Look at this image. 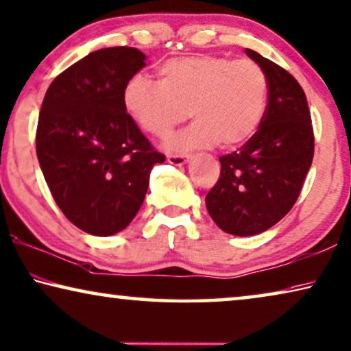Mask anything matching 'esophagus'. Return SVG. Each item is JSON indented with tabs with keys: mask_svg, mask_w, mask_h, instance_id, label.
<instances>
[{
	"mask_svg": "<svg viewBox=\"0 0 351 351\" xmlns=\"http://www.w3.org/2000/svg\"><path fill=\"white\" fill-rule=\"evenodd\" d=\"M189 159H191V156H189V154H170V156H167V160H169V162L173 164V165H184L186 162H189Z\"/></svg>",
	"mask_w": 351,
	"mask_h": 351,
	"instance_id": "34e87169",
	"label": "esophagus"
}]
</instances>
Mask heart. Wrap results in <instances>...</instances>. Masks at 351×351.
<instances>
[{
  "mask_svg": "<svg viewBox=\"0 0 351 351\" xmlns=\"http://www.w3.org/2000/svg\"><path fill=\"white\" fill-rule=\"evenodd\" d=\"M159 82L132 76L123 106L142 131L164 137L189 114L195 123L169 142L171 149L206 148L219 142L234 148L247 142L264 119L269 82L250 59L189 56L159 66Z\"/></svg>",
  "mask_w": 351,
  "mask_h": 351,
  "instance_id": "b5f03b06",
  "label": "heart"
}]
</instances>
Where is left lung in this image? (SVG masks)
<instances>
[{
    "label": "left lung",
    "mask_w": 351,
    "mask_h": 351,
    "mask_svg": "<svg viewBox=\"0 0 351 351\" xmlns=\"http://www.w3.org/2000/svg\"><path fill=\"white\" fill-rule=\"evenodd\" d=\"M245 53L269 82L265 114L247 143L219 159L220 178L206 195L215 225L241 237L261 234L292 209L314 156L313 125L302 86L264 56L248 48Z\"/></svg>",
    "instance_id": "8db88e82"
}]
</instances>
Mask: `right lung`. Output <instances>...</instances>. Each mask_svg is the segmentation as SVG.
<instances>
[{"mask_svg": "<svg viewBox=\"0 0 351 351\" xmlns=\"http://www.w3.org/2000/svg\"><path fill=\"white\" fill-rule=\"evenodd\" d=\"M145 59L130 47L87 54L51 82L38 114L36 148L47 184L66 219L92 236L131 223L152 169L165 160L123 106L126 82Z\"/></svg>", "mask_w": 351, "mask_h": 351, "instance_id": "1", "label": "right lung"}]
</instances>
